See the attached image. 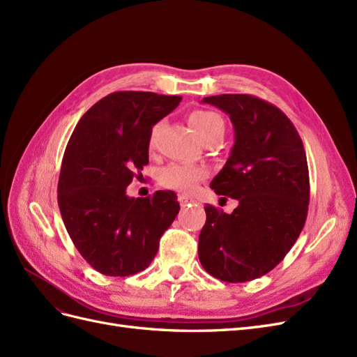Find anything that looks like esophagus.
<instances>
[{"label": "esophagus", "instance_id": "34e87169", "mask_svg": "<svg viewBox=\"0 0 357 357\" xmlns=\"http://www.w3.org/2000/svg\"><path fill=\"white\" fill-rule=\"evenodd\" d=\"M178 202H180V205H188L190 202H195V199L188 197V195H183V193H181V195H178Z\"/></svg>", "mask_w": 357, "mask_h": 357}]
</instances>
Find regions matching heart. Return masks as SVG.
<instances>
[{"label":"heart","instance_id":"heart-1","mask_svg":"<svg viewBox=\"0 0 357 357\" xmlns=\"http://www.w3.org/2000/svg\"><path fill=\"white\" fill-rule=\"evenodd\" d=\"M189 125L193 132L198 135L201 142H205L211 137H223L225 122L220 114L211 110H195L189 116ZM159 123L152 128L150 132L149 144L153 146L156 134L159 131ZM207 169L202 167H192L185 164H169L162 168L158 174V181L162 188L178 190V192H192L197 188L198 183L207 177Z\"/></svg>","mask_w":357,"mask_h":357}]
</instances>
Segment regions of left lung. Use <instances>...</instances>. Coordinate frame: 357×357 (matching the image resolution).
<instances>
[{
	"instance_id": "1",
	"label": "left lung",
	"mask_w": 357,
	"mask_h": 357,
	"mask_svg": "<svg viewBox=\"0 0 357 357\" xmlns=\"http://www.w3.org/2000/svg\"><path fill=\"white\" fill-rule=\"evenodd\" d=\"M228 113L235 131L231 156L210 188L238 201L231 214L205 205L198 241L205 271L226 283H244L274 269L304 228L310 176L304 144L290 119L247 93L207 96Z\"/></svg>"
}]
</instances>
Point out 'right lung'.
<instances>
[{"instance_id":"1","label":"right lung","mask_w":357,"mask_h":357,"mask_svg":"<svg viewBox=\"0 0 357 357\" xmlns=\"http://www.w3.org/2000/svg\"><path fill=\"white\" fill-rule=\"evenodd\" d=\"M180 101L174 95L113 92L82 116L70 137L58 183L59 210L75 248L104 275L146 269L180 210L171 190L126 195L149 164L153 125Z\"/></svg>"}]
</instances>
